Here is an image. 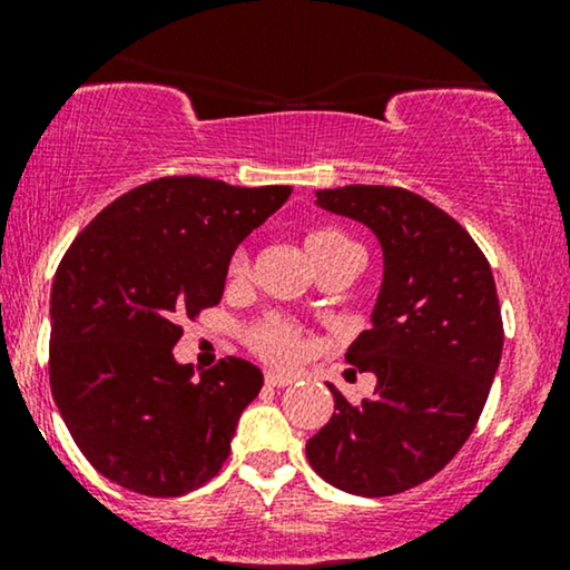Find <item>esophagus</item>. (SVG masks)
<instances>
[{
	"label": "esophagus",
	"instance_id": "esophagus-1",
	"mask_svg": "<svg viewBox=\"0 0 570 570\" xmlns=\"http://www.w3.org/2000/svg\"><path fill=\"white\" fill-rule=\"evenodd\" d=\"M265 383L273 385V389H284V385H292L294 377L284 375V372H265Z\"/></svg>",
	"mask_w": 570,
	"mask_h": 570
}]
</instances>
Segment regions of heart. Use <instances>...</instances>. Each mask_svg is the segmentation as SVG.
Here are the masks:
<instances>
[{"label": "heart", "instance_id": "heart-1", "mask_svg": "<svg viewBox=\"0 0 570 570\" xmlns=\"http://www.w3.org/2000/svg\"><path fill=\"white\" fill-rule=\"evenodd\" d=\"M305 252L313 259V265L322 271V267L345 257V254L358 252V246L348 233L337 230V227H313V230L305 233ZM248 267H252V259H248L246 248H235L230 263H227V278H230V284H244L248 278ZM248 340H252V348L259 356L276 364L297 362L307 348L303 332L281 316H267L263 322L254 324L252 332H248Z\"/></svg>", "mask_w": 570, "mask_h": 570}]
</instances>
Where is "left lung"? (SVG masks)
<instances>
[{
  "mask_svg": "<svg viewBox=\"0 0 570 570\" xmlns=\"http://www.w3.org/2000/svg\"><path fill=\"white\" fill-rule=\"evenodd\" d=\"M316 206L375 233L383 284L345 353L375 372V394L353 407L326 383L337 412L305 453L330 485L381 499L442 472L474 431L501 362L499 294L472 235L410 189H318Z\"/></svg>",
  "mask_w": 570,
  "mask_h": 570,
  "instance_id": "1",
  "label": "left lung"
}]
</instances>
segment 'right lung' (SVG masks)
<instances>
[{
  "label": "right lung",
  "mask_w": 570,
  "mask_h": 570,
  "mask_svg": "<svg viewBox=\"0 0 570 570\" xmlns=\"http://www.w3.org/2000/svg\"><path fill=\"white\" fill-rule=\"evenodd\" d=\"M292 187L163 176L109 203L50 292V389L96 472L155 499L200 488L230 455L263 372L227 356L200 381L174 358L185 316L217 305L240 240Z\"/></svg>",
  "instance_id": "right-lung-1"
}]
</instances>
